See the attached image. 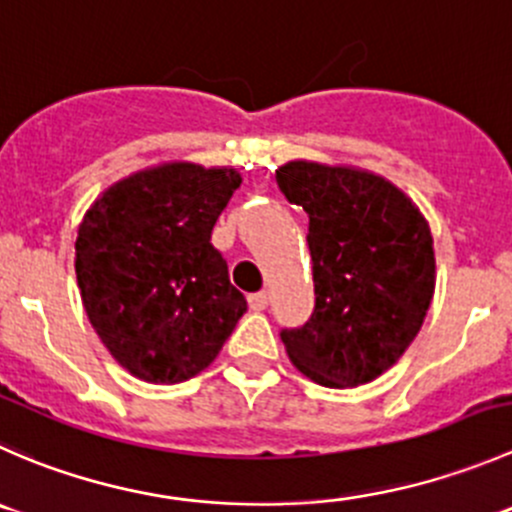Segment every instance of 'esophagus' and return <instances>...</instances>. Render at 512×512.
<instances>
[{"mask_svg":"<svg viewBox=\"0 0 512 512\" xmlns=\"http://www.w3.org/2000/svg\"><path fill=\"white\" fill-rule=\"evenodd\" d=\"M249 306L254 308V311H263V308L268 306V291L251 293V296H249Z\"/></svg>","mask_w":512,"mask_h":512,"instance_id":"obj_1","label":"esophagus"}]
</instances>
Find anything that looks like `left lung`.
<instances>
[{
    "instance_id": "obj_1",
    "label": "left lung",
    "mask_w": 512,
    "mask_h": 512,
    "mask_svg": "<svg viewBox=\"0 0 512 512\" xmlns=\"http://www.w3.org/2000/svg\"><path fill=\"white\" fill-rule=\"evenodd\" d=\"M278 189L308 214L316 308L283 331L293 366L326 388L376 381L421 331L435 293L426 216L393 181L346 164L293 159Z\"/></svg>"
}]
</instances>
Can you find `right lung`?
<instances>
[{"instance_id":"add662e5","label":"right lung","mask_w":512,"mask_h":512,"mask_svg":"<svg viewBox=\"0 0 512 512\" xmlns=\"http://www.w3.org/2000/svg\"><path fill=\"white\" fill-rule=\"evenodd\" d=\"M241 174L164 161L124 176L86 209L77 236L84 311L106 351L146 383L189 381L214 363L246 311L211 231Z\"/></svg>"}]
</instances>
